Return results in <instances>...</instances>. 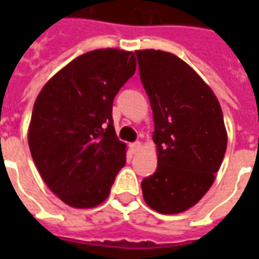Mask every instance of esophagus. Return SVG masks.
<instances>
[{"label":"esophagus","mask_w":259,"mask_h":259,"mask_svg":"<svg viewBox=\"0 0 259 259\" xmlns=\"http://www.w3.org/2000/svg\"><path fill=\"white\" fill-rule=\"evenodd\" d=\"M141 148H143V144H141L140 141H136V143H133V144H130V150H132L133 154H137V152L140 151Z\"/></svg>","instance_id":"obj_1"}]
</instances>
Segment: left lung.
Listing matches in <instances>:
<instances>
[{"label":"left lung","mask_w":259,"mask_h":259,"mask_svg":"<svg viewBox=\"0 0 259 259\" xmlns=\"http://www.w3.org/2000/svg\"><path fill=\"white\" fill-rule=\"evenodd\" d=\"M152 116L155 174L141 182L146 204L165 215L180 213L215 182L228 146L221 104L200 74L174 54L136 51Z\"/></svg>","instance_id":"obj_1"}]
</instances>
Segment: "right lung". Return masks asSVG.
I'll return each instance as SVG.
<instances>
[{
	"instance_id": "1",
	"label": "right lung",
	"mask_w": 259,
	"mask_h": 259,
	"mask_svg": "<svg viewBox=\"0 0 259 259\" xmlns=\"http://www.w3.org/2000/svg\"><path fill=\"white\" fill-rule=\"evenodd\" d=\"M135 72L132 51L100 48L69 62L37 96L27 132L31 158L48 189L69 206L104 202L126 163L112 104Z\"/></svg>"
}]
</instances>
